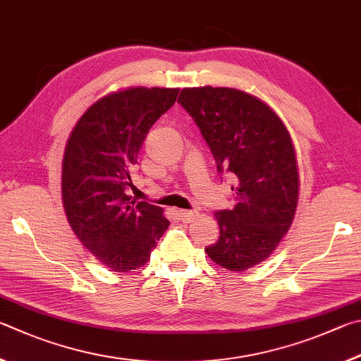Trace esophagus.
Returning a JSON list of instances; mask_svg holds the SVG:
<instances>
[{
    "mask_svg": "<svg viewBox=\"0 0 361 361\" xmlns=\"http://www.w3.org/2000/svg\"><path fill=\"white\" fill-rule=\"evenodd\" d=\"M198 216V211H179V217L182 222H192V220Z\"/></svg>",
    "mask_w": 361,
    "mask_h": 361,
    "instance_id": "obj_1",
    "label": "esophagus"
}]
</instances>
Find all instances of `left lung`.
<instances>
[{"mask_svg":"<svg viewBox=\"0 0 361 361\" xmlns=\"http://www.w3.org/2000/svg\"><path fill=\"white\" fill-rule=\"evenodd\" d=\"M179 98L219 173L235 179L236 204L216 212L220 236L206 254L225 269L245 271L267 260L292 226L300 192L292 137L268 104L236 88H184Z\"/></svg>","mask_w":361,"mask_h":361,"instance_id":"8db88e82","label":"left lung"}]
</instances>
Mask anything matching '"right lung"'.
Wrapping results in <instances>:
<instances>
[{"mask_svg": "<svg viewBox=\"0 0 361 361\" xmlns=\"http://www.w3.org/2000/svg\"><path fill=\"white\" fill-rule=\"evenodd\" d=\"M179 88L133 87L98 99L69 136L63 157L61 197L74 235L112 271L147 263L169 220L163 209L131 201V169L158 118Z\"/></svg>", "mask_w": 361, "mask_h": 361, "instance_id": "add662e5", "label": "right lung"}]
</instances>
